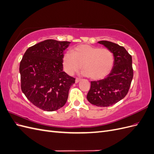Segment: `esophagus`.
<instances>
[{"label": "esophagus", "mask_w": 154, "mask_h": 154, "mask_svg": "<svg viewBox=\"0 0 154 154\" xmlns=\"http://www.w3.org/2000/svg\"><path fill=\"white\" fill-rule=\"evenodd\" d=\"M81 80V79L80 78H76V80H75V82L77 83H78L79 82H80Z\"/></svg>", "instance_id": "obj_1"}]
</instances>
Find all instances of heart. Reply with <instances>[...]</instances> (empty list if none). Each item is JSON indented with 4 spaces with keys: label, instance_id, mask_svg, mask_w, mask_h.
Listing matches in <instances>:
<instances>
[{
    "label": "heart",
    "instance_id": "obj_1",
    "mask_svg": "<svg viewBox=\"0 0 154 154\" xmlns=\"http://www.w3.org/2000/svg\"><path fill=\"white\" fill-rule=\"evenodd\" d=\"M72 53H66L63 58L64 70L69 75L82 66L85 75L92 80H100L108 75L114 66V54L107 48L82 44L74 48Z\"/></svg>",
    "mask_w": 154,
    "mask_h": 154
}]
</instances>
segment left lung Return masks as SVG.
<instances>
[{"label": "left lung", "mask_w": 154, "mask_h": 154, "mask_svg": "<svg viewBox=\"0 0 154 154\" xmlns=\"http://www.w3.org/2000/svg\"><path fill=\"white\" fill-rule=\"evenodd\" d=\"M98 43L113 53L114 66L106 78L91 82L87 98L94 105L109 106L124 98L129 91L134 75L132 56L117 44L106 40Z\"/></svg>", "instance_id": "left-lung-1"}]
</instances>
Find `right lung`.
I'll return each mask as SVG.
<instances>
[{"mask_svg": "<svg viewBox=\"0 0 154 154\" xmlns=\"http://www.w3.org/2000/svg\"><path fill=\"white\" fill-rule=\"evenodd\" d=\"M70 42L49 39L26 50L20 63L21 89L31 103L45 111L66 104L75 78L63 71V51Z\"/></svg>", "mask_w": 154, "mask_h": 154, "instance_id": "1", "label": "right lung"}]
</instances>
